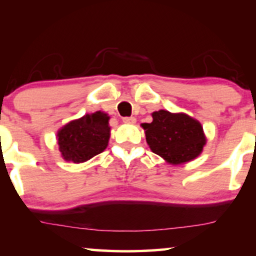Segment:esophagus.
<instances>
[{"label": "esophagus", "instance_id": "esophagus-1", "mask_svg": "<svg viewBox=\"0 0 256 256\" xmlns=\"http://www.w3.org/2000/svg\"><path fill=\"white\" fill-rule=\"evenodd\" d=\"M122 122H124V124H134L136 122V118L134 116H130V118L127 116V118H122Z\"/></svg>", "mask_w": 256, "mask_h": 256}]
</instances>
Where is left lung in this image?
<instances>
[{
	"label": "left lung",
	"instance_id": "left-lung-1",
	"mask_svg": "<svg viewBox=\"0 0 256 256\" xmlns=\"http://www.w3.org/2000/svg\"><path fill=\"white\" fill-rule=\"evenodd\" d=\"M141 126L152 152L174 166L194 160L206 144L200 122L184 113L154 112L152 124Z\"/></svg>",
	"mask_w": 256,
	"mask_h": 256
}]
</instances>
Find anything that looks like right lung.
Masks as SVG:
<instances>
[{"instance_id":"1","label":"right lung","mask_w":256,"mask_h":256,"mask_svg":"<svg viewBox=\"0 0 256 256\" xmlns=\"http://www.w3.org/2000/svg\"><path fill=\"white\" fill-rule=\"evenodd\" d=\"M110 116L104 112L86 114L59 129V152L68 162L82 163L102 152L110 136Z\"/></svg>"}]
</instances>
